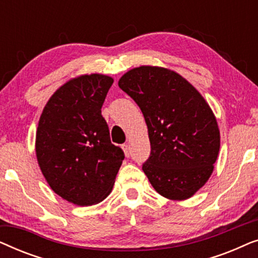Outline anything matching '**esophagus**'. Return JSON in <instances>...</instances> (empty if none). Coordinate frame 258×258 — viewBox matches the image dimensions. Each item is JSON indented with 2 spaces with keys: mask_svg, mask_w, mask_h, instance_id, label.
I'll list each match as a JSON object with an SVG mask.
<instances>
[{
  "mask_svg": "<svg viewBox=\"0 0 258 258\" xmlns=\"http://www.w3.org/2000/svg\"><path fill=\"white\" fill-rule=\"evenodd\" d=\"M122 149H123V151H124L125 156H126V157H129L130 153H129V146H128V143H124V144H122Z\"/></svg>",
  "mask_w": 258,
  "mask_h": 258,
  "instance_id": "1",
  "label": "esophagus"
}]
</instances>
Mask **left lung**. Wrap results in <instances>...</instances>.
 <instances>
[{
  "mask_svg": "<svg viewBox=\"0 0 258 258\" xmlns=\"http://www.w3.org/2000/svg\"><path fill=\"white\" fill-rule=\"evenodd\" d=\"M146 119L150 156L142 169L169 200H186L206 184L220 151V130L209 104L171 70L143 66L118 81Z\"/></svg>",
  "mask_w": 258,
  "mask_h": 258,
  "instance_id": "left-lung-1",
  "label": "left lung"
}]
</instances>
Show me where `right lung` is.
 Listing matches in <instances>:
<instances>
[{"label": "right lung", "mask_w": 258, "mask_h": 258, "mask_svg": "<svg viewBox=\"0 0 258 258\" xmlns=\"http://www.w3.org/2000/svg\"><path fill=\"white\" fill-rule=\"evenodd\" d=\"M111 77H76L45 104L36 133V156L50 188L77 206H93L110 194L124 160L101 114Z\"/></svg>", "instance_id": "obj_1"}]
</instances>
